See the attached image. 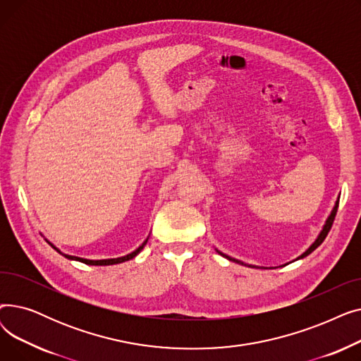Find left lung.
<instances>
[{"label": "left lung", "instance_id": "left-lung-1", "mask_svg": "<svg viewBox=\"0 0 361 361\" xmlns=\"http://www.w3.org/2000/svg\"><path fill=\"white\" fill-rule=\"evenodd\" d=\"M338 203H339V196H338V200L335 202V206H334V209L331 211V214H329V216L326 218V221H325V225H324V228H322V231L319 233V235L316 237V240L310 244V247L302 253V255H300L297 259H294V260H298V259H302V257H306V256H309L312 252H314L319 245L324 243V240L326 238V235H328V233H329V230H331V226H332V224H334V219H335V215H336V211H338ZM221 256H224L225 259H228V260H231V262H235V263H240V264H244V267H252V268H263V267H256V264H249V263H244V262H241V260H238V259H234V257H231V256H228V255H225V253H222V252H219V250H216ZM286 264H288V263H286ZM263 269H267V268H263Z\"/></svg>", "mask_w": 361, "mask_h": 361}]
</instances>
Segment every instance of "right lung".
<instances>
[{"label": "right lung", "instance_id": "1", "mask_svg": "<svg viewBox=\"0 0 361 361\" xmlns=\"http://www.w3.org/2000/svg\"><path fill=\"white\" fill-rule=\"evenodd\" d=\"M45 240H47V238H45ZM147 240H149V237L142 243V245H139V247H137L135 252H131V253H128V255H126V256H121V257H114V259H101V260H90V259H83V257H78V256H70V255L63 253L60 249H56L55 245H54L52 243H49L48 240H47V243L51 245V247H52L54 250H56V252H59L60 255H63L66 259H70V260H78V262H82V263H86V264H92V267H108V264H117V263H123V262H127V260H130V259H133V257H136V256L142 252V249L145 247V245H146Z\"/></svg>", "mask_w": 361, "mask_h": 361}]
</instances>
